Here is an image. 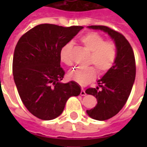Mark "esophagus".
I'll return each mask as SVG.
<instances>
[{
  "label": "esophagus",
  "instance_id": "esophagus-1",
  "mask_svg": "<svg viewBox=\"0 0 147 147\" xmlns=\"http://www.w3.org/2000/svg\"><path fill=\"white\" fill-rule=\"evenodd\" d=\"M80 95H82V96L86 95V92H85V90H83V88H82V90H81V92H80Z\"/></svg>",
  "mask_w": 147,
  "mask_h": 147
}]
</instances>
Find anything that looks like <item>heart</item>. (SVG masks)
Returning <instances> with one entry per match:
<instances>
[{
	"label": "heart",
	"mask_w": 147,
	"mask_h": 147,
	"mask_svg": "<svg viewBox=\"0 0 147 147\" xmlns=\"http://www.w3.org/2000/svg\"><path fill=\"white\" fill-rule=\"evenodd\" d=\"M80 42L90 52L89 64H94L100 73H105L113 65L117 57V47L113 42L105 41L104 37L96 32H90L80 38ZM71 45L67 43L61 48L60 58L64 64H71L70 52ZM97 71L94 67H76L69 71L67 76L80 85L84 86L96 78Z\"/></svg>",
	"instance_id": "heart-1"
}]
</instances>
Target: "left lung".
Listing matches in <instances>:
<instances>
[{"mask_svg":"<svg viewBox=\"0 0 147 147\" xmlns=\"http://www.w3.org/2000/svg\"><path fill=\"white\" fill-rule=\"evenodd\" d=\"M88 28L101 30L107 33L117 47V57L113 65L98 80L102 89L88 88L87 94L94 96L98 104L86 113L97 120H108L117 115L127 101L136 79V61L132 48L128 41L116 30L105 26H89Z\"/></svg>","mask_w":147,"mask_h":147,"instance_id":"8db88e82","label":"left lung"}]
</instances>
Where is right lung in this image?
<instances>
[{
	"label": "right lung",
	"instance_id": "add662e5",
	"mask_svg": "<svg viewBox=\"0 0 147 147\" xmlns=\"http://www.w3.org/2000/svg\"><path fill=\"white\" fill-rule=\"evenodd\" d=\"M83 28L40 24L18 41L12 61L15 83L25 107L41 120L59 117L67 99L80 95L78 83L61 82L64 71L61 67L60 51Z\"/></svg>",
	"mask_w": 147,
	"mask_h": 147
}]
</instances>
